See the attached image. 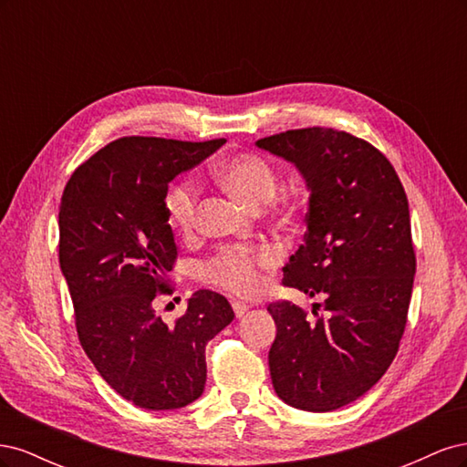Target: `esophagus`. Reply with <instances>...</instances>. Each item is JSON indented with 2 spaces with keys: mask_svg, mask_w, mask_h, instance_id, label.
Here are the masks:
<instances>
[{
  "mask_svg": "<svg viewBox=\"0 0 467 467\" xmlns=\"http://www.w3.org/2000/svg\"><path fill=\"white\" fill-rule=\"evenodd\" d=\"M232 307H234V314H235L237 319H242V317L247 314V309H249V307L244 306V304H234Z\"/></svg>",
  "mask_w": 467,
  "mask_h": 467,
  "instance_id": "esophagus-1",
  "label": "esophagus"
}]
</instances>
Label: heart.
Returning <instances> with one entry per match:
<instances>
[{
	"mask_svg": "<svg viewBox=\"0 0 467 467\" xmlns=\"http://www.w3.org/2000/svg\"><path fill=\"white\" fill-rule=\"evenodd\" d=\"M218 185L234 199L251 208H261L278 189V169L257 153H237L214 169ZM167 222L177 234L191 235L199 222V191L192 182H179L165 194ZM276 214L290 218L294 204L276 202ZM275 265V253L266 247L232 245L220 249L201 266V275L239 298H253L265 288L263 271Z\"/></svg>",
	"mask_w": 467,
	"mask_h": 467,
	"instance_id": "obj_1",
	"label": "heart"
}]
</instances>
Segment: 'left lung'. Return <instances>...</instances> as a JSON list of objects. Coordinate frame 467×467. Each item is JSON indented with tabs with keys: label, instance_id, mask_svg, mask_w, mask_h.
Returning a JSON list of instances; mask_svg holds the SVG:
<instances>
[{
	"label": "left lung",
	"instance_id": "obj_1",
	"mask_svg": "<svg viewBox=\"0 0 467 467\" xmlns=\"http://www.w3.org/2000/svg\"><path fill=\"white\" fill-rule=\"evenodd\" d=\"M255 144L306 181L307 232L282 285L323 300L316 319L286 300L268 304L273 386L302 411H335L368 391L398 355L417 265L407 194L386 155L343 130L314 126Z\"/></svg>",
	"mask_w": 467,
	"mask_h": 467
}]
</instances>
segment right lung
<instances>
[{"label":"right lung","mask_w":467,"mask_h":467,"mask_svg":"<svg viewBox=\"0 0 467 467\" xmlns=\"http://www.w3.org/2000/svg\"><path fill=\"white\" fill-rule=\"evenodd\" d=\"M223 144L120 138L81 163L62 194L60 268L79 343L112 389L150 411L201 398L206 345L234 319L212 290L194 292L173 327L153 309L155 296L171 292L167 273L177 259L169 182Z\"/></svg>","instance_id":"right-lung-1"}]
</instances>
